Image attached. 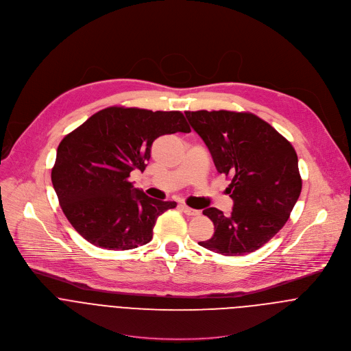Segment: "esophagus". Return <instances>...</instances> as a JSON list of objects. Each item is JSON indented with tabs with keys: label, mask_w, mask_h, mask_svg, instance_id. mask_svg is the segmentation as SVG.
Listing matches in <instances>:
<instances>
[{
	"label": "esophagus",
	"mask_w": 351,
	"mask_h": 351,
	"mask_svg": "<svg viewBox=\"0 0 351 351\" xmlns=\"http://www.w3.org/2000/svg\"><path fill=\"white\" fill-rule=\"evenodd\" d=\"M181 210H182L186 215H199V210L191 208V207H188V206H185V204L181 206Z\"/></svg>",
	"instance_id": "esophagus-1"
}]
</instances>
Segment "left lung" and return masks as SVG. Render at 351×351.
<instances>
[{"mask_svg":"<svg viewBox=\"0 0 351 351\" xmlns=\"http://www.w3.org/2000/svg\"><path fill=\"white\" fill-rule=\"evenodd\" d=\"M193 130L207 145L217 171L232 178L230 215L203 210L214 223L210 251L239 256L266 244L287 222L300 195L302 178L291 143L250 112L186 111Z\"/></svg>","mask_w":351,"mask_h":351,"instance_id":"obj_1","label":"left lung"}]
</instances>
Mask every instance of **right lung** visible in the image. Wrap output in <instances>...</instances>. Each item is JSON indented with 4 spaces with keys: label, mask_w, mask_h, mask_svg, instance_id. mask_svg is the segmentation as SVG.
Wrapping results in <instances>:
<instances>
[{
    "label": "right lung",
    "mask_w": 351,
    "mask_h": 351,
    "mask_svg": "<svg viewBox=\"0 0 351 351\" xmlns=\"http://www.w3.org/2000/svg\"><path fill=\"white\" fill-rule=\"evenodd\" d=\"M189 133L180 111L108 107L67 134L58 148L52 184L74 229L106 250H132L152 239L160 214L177 206L147 196L129 181L165 134Z\"/></svg>",
    "instance_id": "obj_1"
}]
</instances>
